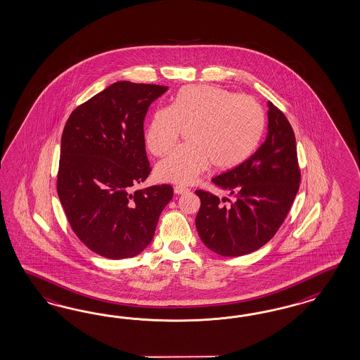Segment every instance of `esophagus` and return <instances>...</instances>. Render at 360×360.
Segmentation results:
<instances>
[{"mask_svg": "<svg viewBox=\"0 0 360 360\" xmlns=\"http://www.w3.org/2000/svg\"><path fill=\"white\" fill-rule=\"evenodd\" d=\"M188 190L186 188V187H182V186H175L174 187V193L176 195H182V194H186Z\"/></svg>", "mask_w": 360, "mask_h": 360, "instance_id": "obj_1", "label": "esophagus"}]
</instances>
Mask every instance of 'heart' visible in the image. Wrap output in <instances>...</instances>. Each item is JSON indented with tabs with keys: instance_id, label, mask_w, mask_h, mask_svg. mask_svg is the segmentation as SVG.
Returning <instances> with one entry per match:
<instances>
[{
	"instance_id": "heart-1",
	"label": "heart",
	"mask_w": 360,
	"mask_h": 360,
	"mask_svg": "<svg viewBox=\"0 0 360 360\" xmlns=\"http://www.w3.org/2000/svg\"><path fill=\"white\" fill-rule=\"evenodd\" d=\"M260 104L245 95L212 84L181 88L170 108L157 109L146 129L155 155L174 148L182 131L187 141L155 166V176L169 184L191 185L208 167L231 170L248 160L264 131Z\"/></svg>"
}]
</instances>
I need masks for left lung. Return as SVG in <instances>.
<instances>
[{
  "mask_svg": "<svg viewBox=\"0 0 360 360\" xmlns=\"http://www.w3.org/2000/svg\"><path fill=\"white\" fill-rule=\"evenodd\" d=\"M268 133L262 146L243 164L212 178L233 200L196 190L200 208L198 235L220 256H243L272 239L300 188L295 131L283 112L268 101ZM227 200L229 205H224Z\"/></svg>",
  "mask_w": 360,
  "mask_h": 360,
  "instance_id": "left-lung-1",
  "label": "left lung"
}]
</instances>
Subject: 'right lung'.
<instances>
[{
  "label": "right lung",
  "mask_w": 360,
  "mask_h": 360,
  "mask_svg": "<svg viewBox=\"0 0 360 360\" xmlns=\"http://www.w3.org/2000/svg\"><path fill=\"white\" fill-rule=\"evenodd\" d=\"M166 91L116 82L79 105L65 122L58 195L77 238L107 259L141 253L173 198L170 185L131 191L150 173L143 120L149 105Z\"/></svg>",
  "instance_id": "1"
}]
</instances>
